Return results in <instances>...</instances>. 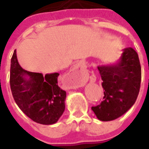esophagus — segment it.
<instances>
[{"label":"esophagus","mask_w":149,"mask_h":149,"mask_svg":"<svg viewBox=\"0 0 149 149\" xmlns=\"http://www.w3.org/2000/svg\"><path fill=\"white\" fill-rule=\"evenodd\" d=\"M83 65L82 63H78L76 64L75 66H74V68L71 70V71H70V74H73V75H77V74H79V73L81 72L82 70H83Z\"/></svg>","instance_id":"obj_1"}]
</instances>
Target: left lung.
I'll return each mask as SVG.
<instances>
[{
	"label": "left lung",
	"mask_w": 149,
	"mask_h": 149,
	"mask_svg": "<svg viewBox=\"0 0 149 149\" xmlns=\"http://www.w3.org/2000/svg\"><path fill=\"white\" fill-rule=\"evenodd\" d=\"M103 90V100L91 109L101 121L119 118L132 107L140 91L141 67L136 50L128 47L113 65L98 66Z\"/></svg>",
	"instance_id": "obj_1"
}]
</instances>
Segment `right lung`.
I'll list each match as a JSON object with an SVG mask.
<instances>
[{"label":"right lung","mask_w":149,"mask_h":149,"mask_svg":"<svg viewBox=\"0 0 149 149\" xmlns=\"http://www.w3.org/2000/svg\"><path fill=\"white\" fill-rule=\"evenodd\" d=\"M14 50L10 66V87L19 108L36 123H55L65 110L66 93L58 85V73L27 71L20 66Z\"/></svg>","instance_id":"1"}]
</instances>
